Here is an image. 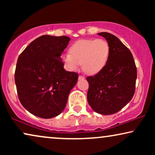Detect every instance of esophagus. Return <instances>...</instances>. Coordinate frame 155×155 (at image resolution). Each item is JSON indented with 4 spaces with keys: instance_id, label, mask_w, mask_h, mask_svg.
I'll list each match as a JSON object with an SVG mask.
<instances>
[{
    "instance_id": "obj_1",
    "label": "esophagus",
    "mask_w": 155,
    "mask_h": 155,
    "mask_svg": "<svg viewBox=\"0 0 155 155\" xmlns=\"http://www.w3.org/2000/svg\"><path fill=\"white\" fill-rule=\"evenodd\" d=\"M78 79H79V80H83V79H84V76H82V75H79V77H78Z\"/></svg>"
}]
</instances>
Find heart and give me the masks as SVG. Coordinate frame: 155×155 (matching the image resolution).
<instances>
[{"instance_id": "heart-1", "label": "heart", "mask_w": 155, "mask_h": 155, "mask_svg": "<svg viewBox=\"0 0 155 155\" xmlns=\"http://www.w3.org/2000/svg\"><path fill=\"white\" fill-rule=\"evenodd\" d=\"M110 46L104 39H82L70 48V54L63 56L65 66L69 71H75L82 64L87 74H96L107 65Z\"/></svg>"}]
</instances>
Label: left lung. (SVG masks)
<instances>
[{
  "mask_svg": "<svg viewBox=\"0 0 155 155\" xmlns=\"http://www.w3.org/2000/svg\"><path fill=\"white\" fill-rule=\"evenodd\" d=\"M110 46L105 67L94 76H88L87 101L97 113L109 115L123 109L135 94L137 68L132 53L116 36L98 33Z\"/></svg>",
  "mask_w": 155,
  "mask_h": 155,
  "instance_id": "obj_1",
  "label": "left lung"
}]
</instances>
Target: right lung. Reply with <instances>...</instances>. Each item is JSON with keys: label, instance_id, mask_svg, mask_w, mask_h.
Wrapping results in <instances>:
<instances>
[{"label": "right lung", "instance_id": "1", "mask_svg": "<svg viewBox=\"0 0 155 155\" xmlns=\"http://www.w3.org/2000/svg\"><path fill=\"white\" fill-rule=\"evenodd\" d=\"M66 36L43 35L21 53L15 72L20 103L33 115L51 118L65 109L78 74L66 71L61 56L70 41Z\"/></svg>", "mask_w": 155, "mask_h": 155}]
</instances>
